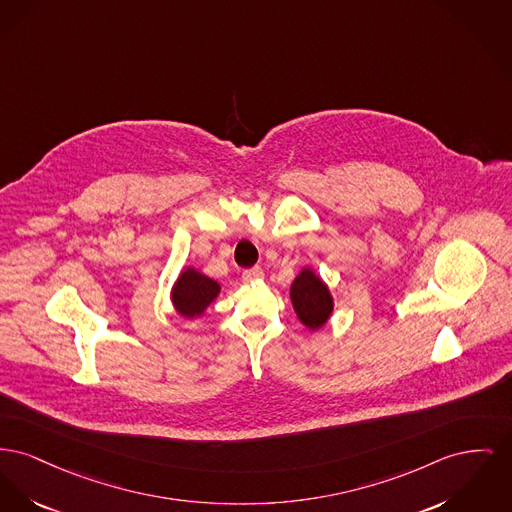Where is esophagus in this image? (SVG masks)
Instances as JSON below:
<instances>
[{
    "label": "esophagus",
    "mask_w": 512,
    "mask_h": 512,
    "mask_svg": "<svg viewBox=\"0 0 512 512\" xmlns=\"http://www.w3.org/2000/svg\"><path fill=\"white\" fill-rule=\"evenodd\" d=\"M263 276H265V271L261 267H253V269L241 272L243 282H255V280H261Z\"/></svg>",
    "instance_id": "esophagus-1"
}]
</instances>
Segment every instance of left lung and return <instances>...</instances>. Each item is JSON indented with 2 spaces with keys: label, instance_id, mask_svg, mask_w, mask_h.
<instances>
[{
  "label": "left lung",
  "instance_id": "8db88e82",
  "mask_svg": "<svg viewBox=\"0 0 512 512\" xmlns=\"http://www.w3.org/2000/svg\"><path fill=\"white\" fill-rule=\"evenodd\" d=\"M290 298L301 323L309 329H319L332 313V298L327 286L311 271H301L294 280Z\"/></svg>",
  "mask_w": 512,
  "mask_h": 512
}]
</instances>
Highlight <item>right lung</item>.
Wrapping results in <instances>:
<instances>
[{"label":"right lung","mask_w":512,"mask_h":512,"mask_svg":"<svg viewBox=\"0 0 512 512\" xmlns=\"http://www.w3.org/2000/svg\"><path fill=\"white\" fill-rule=\"evenodd\" d=\"M220 292V286L201 272L187 269L181 272L180 280L174 288V303L183 317H197L205 311V307L211 303Z\"/></svg>","instance_id":"add662e5"}]
</instances>
